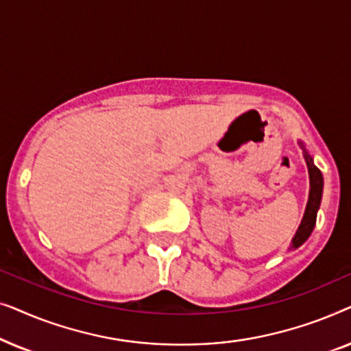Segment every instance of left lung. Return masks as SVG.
I'll list each match as a JSON object with an SVG mask.
<instances>
[{
  "instance_id": "left-lung-1",
  "label": "left lung",
  "mask_w": 351,
  "mask_h": 351,
  "mask_svg": "<svg viewBox=\"0 0 351 351\" xmlns=\"http://www.w3.org/2000/svg\"><path fill=\"white\" fill-rule=\"evenodd\" d=\"M305 160L308 165V174H310V196L308 203H306V209L302 219V223L299 230L295 232V237L292 238V246L291 247H299L300 244L306 241V238L310 237L313 232L315 223H316V213L319 209L321 203V195H323V174L321 171L313 165V160L308 153L305 152Z\"/></svg>"
}]
</instances>
